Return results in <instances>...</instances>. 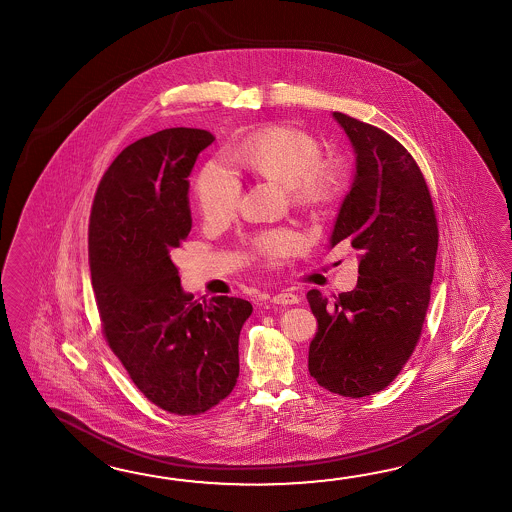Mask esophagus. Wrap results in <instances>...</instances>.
I'll return each instance as SVG.
<instances>
[{
    "instance_id": "esophagus-1",
    "label": "esophagus",
    "mask_w": 512,
    "mask_h": 512,
    "mask_svg": "<svg viewBox=\"0 0 512 512\" xmlns=\"http://www.w3.org/2000/svg\"><path fill=\"white\" fill-rule=\"evenodd\" d=\"M272 303L281 305V307L297 305V303H299V296L294 294V292H290V290H283V292H279V294H275V296L272 297Z\"/></svg>"
}]
</instances>
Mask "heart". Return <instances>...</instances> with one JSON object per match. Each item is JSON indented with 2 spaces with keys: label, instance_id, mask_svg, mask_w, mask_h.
<instances>
[{
  "label": "heart",
  "instance_id": "heart-1",
  "mask_svg": "<svg viewBox=\"0 0 512 512\" xmlns=\"http://www.w3.org/2000/svg\"><path fill=\"white\" fill-rule=\"evenodd\" d=\"M240 171L286 187L297 205H318L330 200L345 182V163L334 156H319L318 141L292 126H264L244 137L231 152ZM196 202L207 222H226L240 202V180L220 161L207 163L196 180ZM303 237L292 229L264 233L259 248L272 259L296 253Z\"/></svg>",
  "mask_w": 512,
  "mask_h": 512
}]
</instances>
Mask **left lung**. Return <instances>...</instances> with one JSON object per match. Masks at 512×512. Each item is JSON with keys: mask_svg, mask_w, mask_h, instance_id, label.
<instances>
[{"mask_svg": "<svg viewBox=\"0 0 512 512\" xmlns=\"http://www.w3.org/2000/svg\"><path fill=\"white\" fill-rule=\"evenodd\" d=\"M354 152L353 183L341 200L329 250L351 240L358 283L330 305L319 290L308 303L318 319L308 371L341 397L384 389L408 362L430 305L437 220L419 165L395 137L334 112Z\"/></svg>", "mask_w": 512, "mask_h": 512, "instance_id": "left-lung-1", "label": "left lung"}]
</instances>
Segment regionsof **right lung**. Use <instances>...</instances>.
Here are the masks:
<instances>
[{
	"label": "right lung",
	"instance_id": "right-lung-1",
	"mask_svg": "<svg viewBox=\"0 0 512 512\" xmlns=\"http://www.w3.org/2000/svg\"><path fill=\"white\" fill-rule=\"evenodd\" d=\"M213 141L200 128L139 139L110 165L91 207L104 336L139 391L176 415L204 413L233 391L240 330L253 312L240 297L193 301L171 259L193 226L189 176Z\"/></svg>",
	"mask_w": 512,
	"mask_h": 512
}]
</instances>
